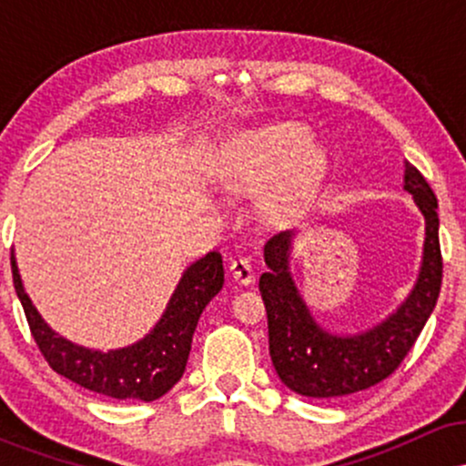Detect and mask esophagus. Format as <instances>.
I'll use <instances>...</instances> for the list:
<instances>
[{
	"label": "esophagus",
	"instance_id": "obj_1",
	"mask_svg": "<svg viewBox=\"0 0 466 466\" xmlns=\"http://www.w3.org/2000/svg\"><path fill=\"white\" fill-rule=\"evenodd\" d=\"M229 274L240 285H249L251 280H254V267H251L249 258H245V256H238V258H234L232 263H229Z\"/></svg>",
	"mask_w": 466,
	"mask_h": 466
}]
</instances>
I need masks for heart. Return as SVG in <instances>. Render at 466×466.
<instances>
[{
	"label": "heart",
	"instance_id": "b5f03b06",
	"mask_svg": "<svg viewBox=\"0 0 466 466\" xmlns=\"http://www.w3.org/2000/svg\"><path fill=\"white\" fill-rule=\"evenodd\" d=\"M326 168L322 148L311 131L298 122H271L240 133L229 144L221 168V184L232 192H254L276 181L269 203L274 208L311 192Z\"/></svg>",
	"mask_w": 466,
	"mask_h": 466
}]
</instances>
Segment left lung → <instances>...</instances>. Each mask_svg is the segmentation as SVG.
Returning a JSON list of instances; mask_svg holds the SVG:
<instances>
[{
    "label": "left lung",
    "mask_w": 466,
    "mask_h": 466,
    "mask_svg": "<svg viewBox=\"0 0 466 466\" xmlns=\"http://www.w3.org/2000/svg\"><path fill=\"white\" fill-rule=\"evenodd\" d=\"M405 190L425 215V256L408 302L372 330L352 337L326 333L313 322L287 271L289 232L274 234L265 245L260 296L269 329V355L282 383L311 399H335L361 392L397 372L434 311L442 285V254L438 240V201L427 179L405 166Z\"/></svg>",
    "instance_id": "8db88e82"
}]
</instances>
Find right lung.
I'll return each mask as SVG.
<instances>
[{"instance_id":"obj_1","label":"right lung","mask_w":466,"mask_h":466,"mask_svg":"<svg viewBox=\"0 0 466 466\" xmlns=\"http://www.w3.org/2000/svg\"><path fill=\"white\" fill-rule=\"evenodd\" d=\"M10 265L15 291L47 366L80 388L117 400H155L179 381L199 315L223 287L221 254L208 251L188 267L151 335L129 349L100 352L74 346L52 333L21 287L15 256H10Z\"/></svg>"}]
</instances>
